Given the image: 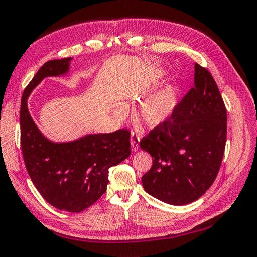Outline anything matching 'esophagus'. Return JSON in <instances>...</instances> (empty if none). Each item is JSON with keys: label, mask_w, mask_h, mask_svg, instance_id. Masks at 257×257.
I'll return each instance as SVG.
<instances>
[{"label": "esophagus", "mask_w": 257, "mask_h": 257, "mask_svg": "<svg viewBox=\"0 0 257 257\" xmlns=\"http://www.w3.org/2000/svg\"><path fill=\"white\" fill-rule=\"evenodd\" d=\"M140 135L135 132H132L131 134V148H132L133 152H136L140 148Z\"/></svg>", "instance_id": "esophagus-1"}]
</instances>
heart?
Here are the masks:
<instances>
[{
	"label": "heart",
	"mask_w": 257,
	"mask_h": 257,
	"mask_svg": "<svg viewBox=\"0 0 257 257\" xmlns=\"http://www.w3.org/2000/svg\"><path fill=\"white\" fill-rule=\"evenodd\" d=\"M175 105V88L166 86L144 99L140 106V114L143 121L150 126H158L171 116Z\"/></svg>",
	"instance_id": "1"
}]
</instances>
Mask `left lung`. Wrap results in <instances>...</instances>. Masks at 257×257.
Masks as SVG:
<instances>
[{"label":"left lung","instance_id":"1","mask_svg":"<svg viewBox=\"0 0 257 257\" xmlns=\"http://www.w3.org/2000/svg\"><path fill=\"white\" fill-rule=\"evenodd\" d=\"M227 113L216 82L195 63L194 85L164 123L141 140L153 165L144 190L171 205L198 200L215 181L224 156Z\"/></svg>","mask_w":257,"mask_h":257}]
</instances>
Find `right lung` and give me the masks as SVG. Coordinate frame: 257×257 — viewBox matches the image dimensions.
<instances>
[{"instance_id": "add662e5", "label": "right lung", "mask_w": 257, "mask_h": 257, "mask_svg": "<svg viewBox=\"0 0 257 257\" xmlns=\"http://www.w3.org/2000/svg\"><path fill=\"white\" fill-rule=\"evenodd\" d=\"M71 60L46 62L26 86L21 99V146L26 171L44 200L61 211L80 213L105 193L109 167L130 156L131 133L122 128L55 143L40 132L30 115L28 97L44 77L66 74Z\"/></svg>"}]
</instances>
